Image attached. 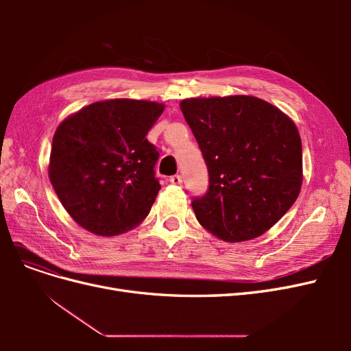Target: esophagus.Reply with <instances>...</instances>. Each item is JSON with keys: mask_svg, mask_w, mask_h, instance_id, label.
<instances>
[{"mask_svg": "<svg viewBox=\"0 0 351 351\" xmlns=\"http://www.w3.org/2000/svg\"><path fill=\"white\" fill-rule=\"evenodd\" d=\"M169 183L180 186L183 183V178H182V176H173V177H169Z\"/></svg>", "mask_w": 351, "mask_h": 351, "instance_id": "34e87169", "label": "esophagus"}]
</instances>
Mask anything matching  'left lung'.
<instances>
[{
    "mask_svg": "<svg viewBox=\"0 0 351 351\" xmlns=\"http://www.w3.org/2000/svg\"><path fill=\"white\" fill-rule=\"evenodd\" d=\"M180 108L209 173L208 193L192 202L199 224L228 243L262 236L302 189V141L294 121L250 95L189 98Z\"/></svg>",
    "mask_w": 351,
    "mask_h": 351,
    "instance_id": "obj_1",
    "label": "left lung"
}]
</instances>
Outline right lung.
<instances>
[{
  "instance_id": "obj_1",
  "label": "right lung",
  "mask_w": 351,
  "mask_h": 351,
  "mask_svg": "<svg viewBox=\"0 0 351 351\" xmlns=\"http://www.w3.org/2000/svg\"><path fill=\"white\" fill-rule=\"evenodd\" d=\"M165 105L117 98L93 102L62 120L52 137L48 176L60 202L95 236L112 237L142 224L161 189L147 142Z\"/></svg>"
}]
</instances>
